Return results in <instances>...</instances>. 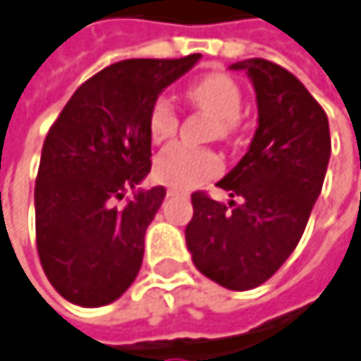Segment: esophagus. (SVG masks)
I'll list each match as a JSON object with an SVG mask.
<instances>
[{
  "instance_id": "1",
  "label": "esophagus",
  "mask_w": 361,
  "mask_h": 361,
  "mask_svg": "<svg viewBox=\"0 0 361 361\" xmlns=\"http://www.w3.org/2000/svg\"><path fill=\"white\" fill-rule=\"evenodd\" d=\"M181 192L180 190H176V188H169V190H167V196H180Z\"/></svg>"
}]
</instances>
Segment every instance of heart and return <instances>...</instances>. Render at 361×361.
Here are the masks:
<instances>
[{
	"mask_svg": "<svg viewBox=\"0 0 361 361\" xmlns=\"http://www.w3.org/2000/svg\"><path fill=\"white\" fill-rule=\"evenodd\" d=\"M188 98L194 106L217 118L219 135L234 129L243 110L240 87L226 75H207L188 87ZM178 131V112L169 98L154 100L148 114V133L154 144L169 142ZM221 171V159L213 150L173 144L154 159V178L167 185L190 190Z\"/></svg>",
	"mask_w": 361,
	"mask_h": 361,
	"instance_id": "obj_1",
	"label": "heart"
}]
</instances>
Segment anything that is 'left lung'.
I'll return each instance as SVG.
<instances>
[{
  "label": "left lung",
  "instance_id": "left-lung-1",
  "mask_svg": "<svg viewBox=\"0 0 361 361\" xmlns=\"http://www.w3.org/2000/svg\"><path fill=\"white\" fill-rule=\"evenodd\" d=\"M245 71L257 96V129L247 154L217 181L240 202L192 194L185 245L200 274L230 290L271 278L299 245L322 192L330 159L328 116L286 68L249 58Z\"/></svg>",
  "mask_w": 361,
  "mask_h": 361
}]
</instances>
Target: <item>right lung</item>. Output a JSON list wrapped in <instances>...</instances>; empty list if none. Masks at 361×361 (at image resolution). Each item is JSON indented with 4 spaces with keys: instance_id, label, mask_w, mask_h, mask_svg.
<instances>
[{
    "instance_id": "right-lung-1",
    "label": "right lung",
    "mask_w": 361,
    "mask_h": 361,
    "mask_svg": "<svg viewBox=\"0 0 361 361\" xmlns=\"http://www.w3.org/2000/svg\"><path fill=\"white\" fill-rule=\"evenodd\" d=\"M198 60L110 64L73 94L47 131L35 181L37 252L66 301L102 307L133 284L146 228L167 194L163 185L137 188L150 173L148 114ZM127 191L134 196L118 207Z\"/></svg>"
}]
</instances>
